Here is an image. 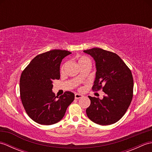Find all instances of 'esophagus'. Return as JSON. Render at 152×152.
<instances>
[{"mask_svg":"<svg viewBox=\"0 0 152 152\" xmlns=\"http://www.w3.org/2000/svg\"><path fill=\"white\" fill-rule=\"evenodd\" d=\"M74 96H75L76 99H79L80 98H82L83 96L82 94H80V93H76L75 95H74Z\"/></svg>","mask_w":152,"mask_h":152,"instance_id":"1","label":"esophagus"}]
</instances>
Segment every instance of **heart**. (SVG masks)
Listing matches in <instances>:
<instances>
[{
    "label": "heart",
    "instance_id": "1",
    "mask_svg": "<svg viewBox=\"0 0 152 152\" xmlns=\"http://www.w3.org/2000/svg\"><path fill=\"white\" fill-rule=\"evenodd\" d=\"M88 61H90L89 59H88V57H84V56H82V57L79 58V59H78V63H79V64L80 65V64H82V63H85V62H88ZM66 66V63L64 64V65L62 66V68H61V71H62V72H63V71H64V69H65Z\"/></svg>",
    "mask_w": 152,
    "mask_h": 152
}]
</instances>
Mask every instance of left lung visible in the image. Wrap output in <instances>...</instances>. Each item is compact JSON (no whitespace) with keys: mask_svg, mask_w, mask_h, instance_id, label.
<instances>
[{"mask_svg":"<svg viewBox=\"0 0 152 152\" xmlns=\"http://www.w3.org/2000/svg\"><path fill=\"white\" fill-rule=\"evenodd\" d=\"M95 61L96 77L92 89L105 93L102 99L88 96L91 104L88 117L101 125L118 121L129 106L133 96V78L131 70L115 53L101 48L84 50Z\"/></svg>","mask_w":152,"mask_h":152,"instance_id":"obj_1","label":"left lung"}]
</instances>
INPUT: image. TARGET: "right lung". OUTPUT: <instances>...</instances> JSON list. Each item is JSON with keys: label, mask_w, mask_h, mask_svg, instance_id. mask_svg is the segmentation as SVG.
<instances>
[{"label": "right lung", "mask_w": 152, "mask_h": 152, "mask_svg": "<svg viewBox=\"0 0 152 152\" xmlns=\"http://www.w3.org/2000/svg\"><path fill=\"white\" fill-rule=\"evenodd\" d=\"M71 53L53 50L38 55L23 71L19 90L23 106L35 122L50 125L64 117L74 99V94L65 91L59 97L52 91L53 81L60 78L62 59Z\"/></svg>", "instance_id": "1"}]
</instances>
